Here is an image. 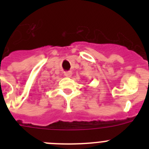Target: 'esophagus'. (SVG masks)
Masks as SVG:
<instances>
[{
    "mask_svg": "<svg viewBox=\"0 0 149 149\" xmlns=\"http://www.w3.org/2000/svg\"><path fill=\"white\" fill-rule=\"evenodd\" d=\"M64 75L65 76V77H70L72 75V73L71 71H68V72H64Z\"/></svg>",
    "mask_w": 149,
    "mask_h": 149,
    "instance_id": "esophagus-1",
    "label": "esophagus"
}]
</instances>
